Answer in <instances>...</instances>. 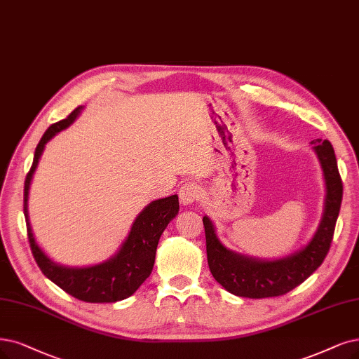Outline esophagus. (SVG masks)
Returning a JSON list of instances; mask_svg holds the SVG:
<instances>
[{"label":"esophagus","mask_w":359,"mask_h":359,"mask_svg":"<svg viewBox=\"0 0 359 359\" xmlns=\"http://www.w3.org/2000/svg\"><path fill=\"white\" fill-rule=\"evenodd\" d=\"M179 195H180V203L183 205L192 204L201 196V187L195 182H188L180 188Z\"/></svg>","instance_id":"34e87169"}]
</instances>
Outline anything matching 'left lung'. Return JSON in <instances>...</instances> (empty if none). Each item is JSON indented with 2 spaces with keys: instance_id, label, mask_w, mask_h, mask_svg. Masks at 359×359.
<instances>
[{
  "instance_id": "8db88e82",
  "label": "left lung",
  "mask_w": 359,
  "mask_h": 359,
  "mask_svg": "<svg viewBox=\"0 0 359 359\" xmlns=\"http://www.w3.org/2000/svg\"><path fill=\"white\" fill-rule=\"evenodd\" d=\"M312 143L320 156L325 176V210L313 240L299 253L275 262L238 256L222 245L210 219L207 216L203 219L210 271L215 280L229 293L250 299L283 296L308 280L321 266L328 255L340 211L343 183L333 144L321 139H316Z\"/></svg>"
}]
</instances>
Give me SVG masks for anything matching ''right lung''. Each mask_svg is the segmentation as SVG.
Returning a JSON list of instances; mask_svg holds the SVG:
<instances>
[{
    "instance_id": "obj_1",
    "label": "right lung",
    "mask_w": 359,
    "mask_h": 359,
    "mask_svg": "<svg viewBox=\"0 0 359 359\" xmlns=\"http://www.w3.org/2000/svg\"><path fill=\"white\" fill-rule=\"evenodd\" d=\"M81 106L75 108L68 116L59 123L51 124L39 140L34 163L26 175L23 189V213L26 219V231L31 245L32 256L38 268L50 281L59 285L72 297L88 303H114L130 297L143 284L152 272L156 245L159 236L167 228L172 217L179 213V198L171 195L163 200H156L146 207L133 223L131 232L119 253L111 260L91 268H63L51 262L34 240L28 219V191L38 159L41 156L46 143L59 133L72 124Z\"/></svg>"
}]
</instances>
